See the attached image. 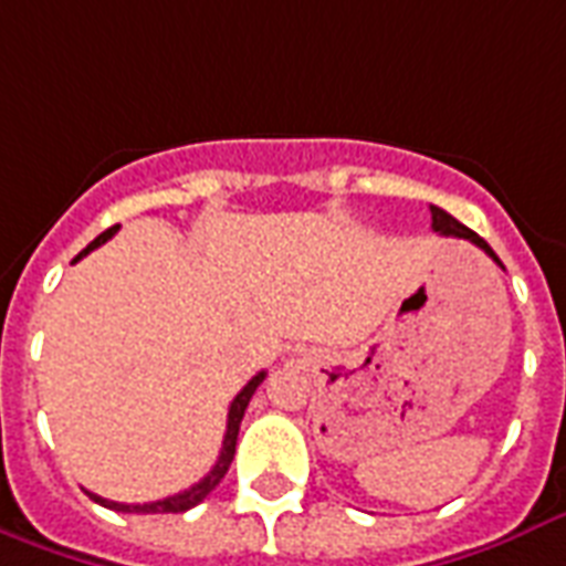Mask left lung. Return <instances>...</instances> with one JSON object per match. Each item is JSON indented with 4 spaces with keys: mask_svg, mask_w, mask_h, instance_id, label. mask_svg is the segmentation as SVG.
Masks as SVG:
<instances>
[{
    "mask_svg": "<svg viewBox=\"0 0 566 566\" xmlns=\"http://www.w3.org/2000/svg\"><path fill=\"white\" fill-rule=\"evenodd\" d=\"M431 227H433V233L454 235V239H467V242L479 244L481 251L488 253V256H493V262H496V265H502L496 253H493V248H490V244L484 242L479 233H472L470 227H463L458 218H451V214L446 212V209H440V206H431ZM502 269H505V265H502Z\"/></svg>",
    "mask_w": 566,
    "mask_h": 566,
    "instance_id": "left-lung-1",
    "label": "left lung"
}]
</instances>
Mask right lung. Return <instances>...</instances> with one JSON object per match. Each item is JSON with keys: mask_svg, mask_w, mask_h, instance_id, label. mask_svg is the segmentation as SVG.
<instances>
[{"mask_svg": "<svg viewBox=\"0 0 566 566\" xmlns=\"http://www.w3.org/2000/svg\"><path fill=\"white\" fill-rule=\"evenodd\" d=\"M117 227H120V223H115V227H108L105 233L96 235L94 242L87 244L85 251L78 253L73 262H78L82 256H87V253L94 251V248H99V244L108 242V239L117 233ZM262 380H265V371L253 375V378L248 380V387H244L242 392L233 398V405H230V413H227V433H223L221 454H218V461H214L212 470L206 472L203 479L197 481V484H191V488L182 490V493H177V496L159 499V502H144V505H120V502H108V499L96 496V493H87V496L94 499V502H99L103 507H112V511H124V514H179V511H188V507L200 505V502H203V499L209 496V493H212L218 484H221V479L227 475V470H230V463H233L235 440H239V424H242L244 410H248V405H251L253 392H256V387H260Z\"/></svg>", "mask_w": 566, "mask_h": 566, "instance_id": "right-lung-1", "label": "right lung"}]
</instances>
